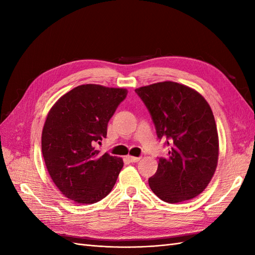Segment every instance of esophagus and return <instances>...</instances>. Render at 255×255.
<instances>
[{
  "mask_svg": "<svg viewBox=\"0 0 255 255\" xmlns=\"http://www.w3.org/2000/svg\"><path fill=\"white\" fill-rule=\"evenodd\" d=\"M127 159L130 161V162H138V161H140V159L141 158H139V156H132V155H127Z\"/></svg>",
  "mask_w": 255,
  "mask_h": 255,
  "instance_id": "34e87169",
  "label": "esophagus"
}]
</instances>
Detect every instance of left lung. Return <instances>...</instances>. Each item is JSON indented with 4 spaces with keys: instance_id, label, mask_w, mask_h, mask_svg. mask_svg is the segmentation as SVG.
I'll return each mask as SVG.
<instances>
[{
    "instance_id": "8db88e82",
    "label": "left lung",
    "mask_w": 255,
    "mask_h": 255,
    "mask_svg": "<svg viewBox=\"0 0 255 255\" xmlns=\"http://www.w3.org/2000/svg\"><path fill=\"white\" fill-rule=\"evenodd\" d=\"M152 116L158 137L166 138L169 156L160 158L149 178L156 196L175 204L195 198L217 169L219 138L209 104L196 90L172 81L136 89Z\"/></svg>"
}]
</instances>
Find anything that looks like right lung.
<instances>
[{
	"label": "right lung",
	"instance_id": "obj_1",
	"mask_svg": "<svg viewBox=\"0 0 255 255\" xmlns=\"http://www.w3.org/2000/svg\"><path fill=\"white\" fill-rule=\"evenodd\" d=\"M122 88L83 84L62 95L48 113L41 133L47 171L63 196L94 204L111 193L123 169L122 158L100 154L94 147L127 96Z\"/></svg>",
	"mask_w": 255,
	"mask_h": 255
}]
</instances>
